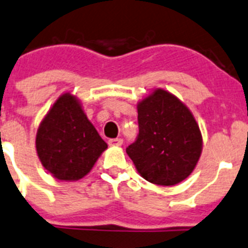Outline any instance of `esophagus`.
<instances>
[{"instance_id": "34e87169", "label": "esophagus", "mask_w": 248, "mask_h": 248, "mask_svg": "<svg viewBox=\"0 0 248 248\" xmlns=\"http://www.w3.org/2000/svg\"><path fill=\"white\" fill-rule=\"evenodd\" d=\"M108 145L112 146V147L122 146L123 145V140H122V139H110V140L108 141Z\"/></svg>"}]
</instances>
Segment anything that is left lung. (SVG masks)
Returning <instances> with one entry per match:
<instances>
[{
	"label": "left lung",
	"mask_w": 248,
	"mask_h": 248,
	"mask_svg": "<svg viewBox=\"0 0 248 248\" xmlns=\"http://www.w3.org/2000/svg\"><path fill=\"white\" fill-rule=\"evenodd\" d=\"M139 135L126 153L143 179L171 186L185 180L202 152L199 124L168 91L155 89L138 105Z\"/></svg>",
	"instance_id": "8db88e82"
}]
</instances>
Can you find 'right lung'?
I'll return each instance as SVG.
<instances>
[{"label": "right lung", "mask_w": 248, "mask_h": 248, "mask_svg": "<svg viewBox=\"0 0 248 248\" xmlns=\"http://www.w3.org/2000/svg\"><path fill=\"white\" fill-rule=\"evenodd\" d=\"M107 143L87 119L79 100L65 93L42 119L36 134L41 164L58 180L84 178Z\"/></svg>", "instance_id": "add662e5"}]
</instances>
